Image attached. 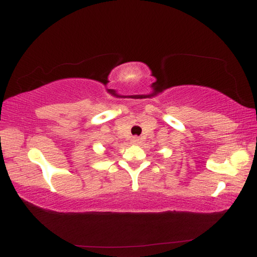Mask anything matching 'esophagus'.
Wrapping results in <instances>:
<instances>
[{
    "label": "esophagus",
    "instance_id": "esophagus-1",
    "mask_svg": "<svg viewBox=\"0 0 257 257\" xmlns=\"http://www.w3.org/2000/svg\"><path fill=\"white\" fill-rule=\"evenodd\" d=\"M132 143L135 144V145L140 144V143H141V138H140V137H133V138H132Z\"/></svg>",
    "mask_w": 257,
    "mask_h": 257
}]
</instances>
